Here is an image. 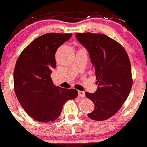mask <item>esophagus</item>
I'll use <instances>...</instances> for the list:
<instances>
[{
    "label": "esophagus",
    "mask_w": 147,
    "mask_h": 147,
    "mask_svg": "<svg viewBox=\"0 0 147 147\" xmlns=\"http://www.w3.org/2000/svg\"><path fill=\"white\" fill-rule=\"evenodd\" d=\"M78 95H79V97H80V98H84L85 97V92L84 91H79Z\"/></svg>",
    "instance_id": "obj_1"
}]
</instances>
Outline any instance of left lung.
Returning <instances> with one entry per match:
<instances>
[{"instance_id": "obj_1", "label": "left lung", "mask_w": 147, "mask_h": 147, "mask_svg": "<svg viewBox=\"0 0 147 147\" xmlns=\"http://www.w3.org/2000/svg\"><path fill=\"white\" fill-rule=\"evenodd\" d=\"M76 38L90 54L98 87L94 93L86 92L95 109L88 117L96 121L109 119L128 97L133 80L126 51L118 42L103 34L76 33Z\"/></svg>"}]
</instances>
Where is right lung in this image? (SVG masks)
I'll use <instances>...</instances> for the list:
<instances>
[{
    "mask_svg": "<svg viewBox=\"0 0 147 147\" xmlns=\"http://www.w3.org/2000/svg\"><path fill=\"white\" fill-rule=\"evenodd\" d=\"M71 33H47L31 42L19 56L14 71V91L27 114L36 120L57 119L63 105L78 95L75 89L55 86L51 79L56 68L55 53Z\"/></svg>",
    "mask_w": 147,
    "mask_h": 147,
    "instance_id": "add662e5",
    "label": "right lung"
}]
</instances>
